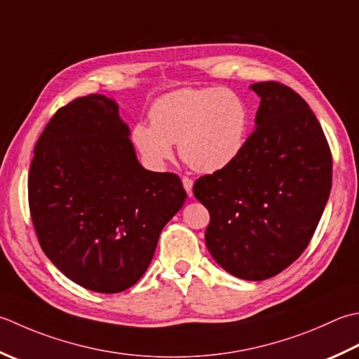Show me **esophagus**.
Instances as JSON below:
<instances>
[{
  "instance_id": "1",
  "label": "esophagus",
  "mask_w": 359,
  "mask_h": 359,
  "mask_svg": "<svg viewBox=\"0 0 359 359\" xmlns=\"http://www.w3.org/2000/svg\"><path fill=\"white\" fill-rule=\"evenodd\" d=\"M182 184H184V188L188 196H193V180L189 177H184L182 179Z\"/></svg>"
}]
</instances>
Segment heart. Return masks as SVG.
<instances>
[{
    "mask_svg": "<svg viewBox=\"0 0 359 359\" xmlns=\"http://www.w3.org/2000/svg\"><path fill=\"white\" fill-rule=\"evenodd\" d=\"M149 121L137 123L130 138L147 163L161 166L179 156L198 172L226 170L240 157L250 114L243 97L229 88H179L157 97Z\"/></svg>",
    "mask_w": 359,
    "mask_h": 359,
    "instance_id": "b5f03b06",
    "label": "heart"
}]
</instances>
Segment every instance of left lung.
I'll return each instance as SVG.
<instances>
[{
    "mask_svg": "<svg viewBox=\"0 0 359 359\" xmlns=\"http://www.w3.org/2000/svg\"><path fill=\"white\" fill-rule=\"evenodd\" d=\"M250 88L262 97L257 129L233 163L193 187L210 212L205 244L221 268L266 280L306 249L332 189L333 158L310 105L285 83Z\"/></svg>",
    "mask_w": 359,
    "mask_h": 359,
    "instance_id": "left-lung-1",
    "label": "left lung"
}]
</instances>
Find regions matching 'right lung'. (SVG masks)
Wrapping results in <instances>:
<instances>
[{
  "mask_svg": "<svg viewBox=\"0 0 359 359\" xmlns=\"http://www.w3.org/2000/svg\"><path fill=\"white\" fill-rule=\"evenodd\" d=\"M27 199L55 268L90 291L115 294L142 278L187 193L177 174L140 165L116 102L88 95L60 107L41 132Z\"/></svg>",
  "mask_w": 359,
  "mask_h": 359,
  "instance_id": "right-lung-1",
  "label": "right lung"
}]
</instances>
